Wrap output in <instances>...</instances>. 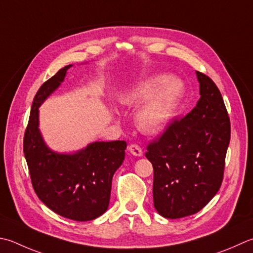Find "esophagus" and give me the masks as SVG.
<instances>
[{"mask_svg":"<svg viewBox=\"0 0 253 253\" xmlns=\"http://www.w3.org/2000/svg\"><path fill=\"white\" fill-rule=\"evenodd\" d=\"M128 150H129V152L133 156H137V157L142 156L141 148H140V146H138L137 143H131V145H129V147H128Z\"/></svg>","mask_w":253,"mask_h":253,"instance_id":"esophagus-1","label":"esophagus"}]
</instances>
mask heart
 Wrapping results in <instances>:
<instances>
[{
  "label": "heart",
  "mask_w": 253,
  "mask_h": 253,
  "mask_svg": "<svg viewBox=\"0 0 253 253\" xmlns=\"http://www.w3.org/2000/svg\"><path fill=\"white\" fill-rule=\"evenodd\" d=\"M183 92V84L177 79L156 76L130 88L123 96L126 105L143 102L136 114L139 129L146 133H156L171 121Z\"/></svg>",
  "instance_id": "obj_1"
}]
</instances>
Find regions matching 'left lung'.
<instances>
[{
    "label": "left lung",
    "instance_id": "1",
    "mask_svg": "<svg viewBox=\"0 0 253 253\" xmlns=\"http://www.w3.org/2000/svg\"><path fill=\"white\" fill-rule=\"evenodd\" d=\"M201 97L181 120L147 146L153 167V205L166 218L196 214L216 195L224 179L230 120L214 81L196 71Z\"/></svg>",
    "mask_w": 253,
    "mask_h": 253
}]
</instances>
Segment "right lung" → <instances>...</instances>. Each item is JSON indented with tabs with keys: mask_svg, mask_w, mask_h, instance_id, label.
<instances>
[{
	"mask_svg": "<svg viewBox=\"0 0 253 253\" xmlns=\"http://www.w3.org/2000/svg\"><path fill=\"white\" fill-rule=\"evenodd\" d=\"M71 64L60 69L39 87L24 135L32 184L48 209L66 218L87 221L106 211L112 179L125 159L126 141H96L72 155L51 151L38 128V108L59 87Z\"/></svg>",
	"mask_w": 253,
	"mask_h": 253,
	"instance_id": "1",
	"label": "right lung"
}]
</instances>
